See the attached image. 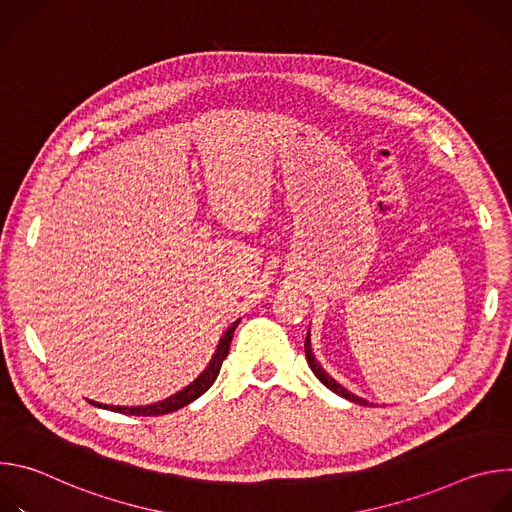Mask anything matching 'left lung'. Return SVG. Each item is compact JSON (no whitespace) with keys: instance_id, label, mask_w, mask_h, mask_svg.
Listing matches in <instances>:
<instances>
[{"instance_id":"1","label":"left lung","mask_w":512,"mask_h":512,"mask_svg":"<svg viewBox=\"0 0 512 512\" xmlns=\"http://www.w3.org/2000/svg\"><path fill=\"white\" fill-rule=\"evenodd\" d=\"M304 350H306V360H308V364H310V369H312V373L320 379V383L324 385V387H328L332 393H336V395H340V397H344V399H348V401H352V403H358V405H373L371 401H367V399H362V397H358V395H354V393H350L348 389H344L336 379H332L324 369H322V364L316 360V356H314V352H312V340H310V330H308V336H306V342H304Z\"/></svg>"}]
</instances>
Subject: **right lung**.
<instances>
[{
  "label": "right lung",
  "mask_w": 512,
  "mask_h": 512,
  "mask_svg": "<svg viewBox=\"0 0 512 512\" xmlns=\"http://www.w3.org/2000/svg\"><path fill=\"white\" fill-rule=\"evenodd\" d=\"M239 322H241V320L233 322V324L225 330V334L221 336V340H218V344H216V350H214L210 362L206 364V369H204L190 385H186L182 391L170 395L168 399L158 401V403H152V405H137V407H119V405L113 407V405H103V403H97V401H91V403H93L95 407H101V409H111V411L125 413V415H143V417H148V415H166V413H172V411L182 409L184 405L192 403V401L198 399L202 393H206V391L212 387V383L216 381L218 373H221L223 360H225L227 354H229L231 340H233V334H235V328L239 326Z\"/></svg>",
  "instance_id": "add662e5"
}]
</instances>
